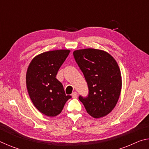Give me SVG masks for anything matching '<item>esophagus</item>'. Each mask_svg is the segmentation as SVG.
<instances>
[{"label":"esophagus","instance_id":"obj_1","mask_svg":"<svg viewBox=\"0 0 149 149\" xmlns=\"http://www.w3.org/2000/svg\"><path fill=\"white\" fill-rule=\"evenodd\" d=\"M72 98H74V99H77V93L76 92H74L72 94Z\"/></svg>","mask_w":149,"mask_h":149}]
</instances>
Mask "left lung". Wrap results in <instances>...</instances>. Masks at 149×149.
Wrapping results in <instances>:
<instances>
[{
    "mask_svg": "<svg viewBox=\"0 0 149 149\" xmlns=\"http://www.w3.org/2000/svg\"><path fill=\"white\" fill-rule=\"evenodd\" d=\"M74 56L89 87L88 97L79 96V100L91 116H106L116 107L122 90L119 65L112 55L102 50H76Z\"/></svg>",
    "mask_w": 149,
    "mask_h": 149,
    "instance_id": "1",
    "label": "left lung"
}]
</instances>
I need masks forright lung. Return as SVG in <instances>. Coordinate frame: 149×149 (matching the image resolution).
Masks as SVG:
<instances>
[{
	"label": "right lung",
	"mask_w": 149,
	"mask_h": 149,
	"mask_svg": "<svg viewBox=\"0 0 149 149\" xmlns=\"http://www.w3.org/2000/svg\"><path fill=\"white\" fill-rule=\"evenodd\" d=\"M70 52L60 49L42 52L35 56L26 72V86L30 99L42 114L54 117L60 114L72 97L66 95L56 76Z\"/></svg>",
	"instance_id": "1"
}]
</instances>
